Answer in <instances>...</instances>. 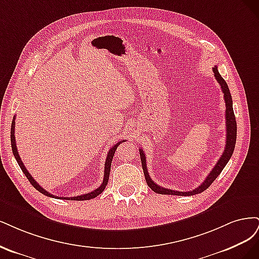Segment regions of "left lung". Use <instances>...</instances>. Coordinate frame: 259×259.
Instances as JSON below:
<instances>
[{
	"label": "left lung",
	"mask_w": 259,
	"mask_h": 259,
	"mask_svg": "<svg viewBox=\"0 0 259 259\" xmlns=\"http://www.w3.org/2000/svg\"><path fill=\"white\" fill-rule=\"evenodd\" d=\"M213 72H214V76H215L216 80H218L219 84L221 85L222 91L224 94L225 103H226V111H225V115H226V131H227V133H226V144H225L224 153L221 156L219 161L216 162L212 171L208 173V175L205 178L204 182L201 185L195 188L194 190H190V191H178V190H172V189L160 187L159 185H157L156 183L153 182V180L149 178V173L147 172L145 154L143 152V149H140L139 152H140V157H141V161H142V168H143L146 183H147V185L152 188V190H154L157 194L175 195V196H194V195L202 193V191H204L206 188L210 187V185L215 181V179L221 174V172L225 168V165L227 164V162L230 159V157L232 156L233 151H235L236 141H237V121H236V117H235V113H233L231 95H230L229 88L227 86V82L225 81V79L221 76V74L218 70V66L216 65L213 68Z\"/></svg>",
	"instance_id": "obj_1"
}]
</instances>
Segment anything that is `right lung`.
<instances>
[{
  "label": "right lung",
  "mask_w": 259,
  "mask_h": 259,
  "mask_svg": "<svg viewBox=\"0 0 259 259\" xmlns=\"http://www.w3.org/2000/svg\"><path fill=\"white\" fill-rule=\"evenodd\" d=\"M121 142H124V141H119L118 143H116L114 146H112V148L108 151V154L106 156V160H105V164H104V178H103V182L102 184L100 185V187H98L97 189H95L94 191H90V193L88 194H84V195H80V196H75V197H56L54 195H52L51 193H48L47 190H45L43 187L38 185V183L33 179L31 177V174L28 172V170L26 169V166H24L23 162L21 161L20 159V156L18 154V151H17V146H16V139H15V118L13 119L12 121V128H11V143H12V151H13V154L16 158V160H17L20 169L22 170V172L24 173V175H26L27 179L29 180V182L32 184V186L34 187L36 190H38L40 194H43L47 197H53V198H61V199H64V200H76V201H81V200H89V199H94L96 198L97 196H99L100 194L102 193V191L105 189L106 185H107V182H108V178H110V171H111V164H112V160H113V157H114V154L116 152V148H117V146L121 143Z\"/></svg>",
  "instance_id": "add662e5"
}]
</instances>
